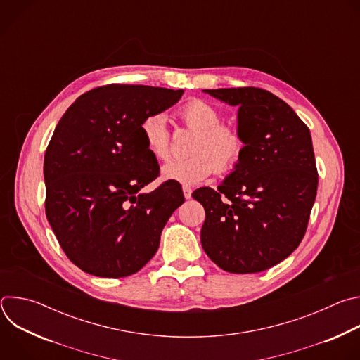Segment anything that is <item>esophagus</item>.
I'll list each match as a JSON object with an SVG mask.
<instances>
[{"mask_svg":"<svg viewBox=\"0 0 360 360\" xmlns=\"http://www.w3.org/2000/svg\"><path fill=\"white\" fill-rule=\"evenodd\" d=\"M182 192H184L185 199H191V198H192V189H191V188L184 186V188H182Z\"/></svg>","mask_w":360,"mask_h":360,"instance_id":"obj_1","label":"esophagus"}]
</instances>
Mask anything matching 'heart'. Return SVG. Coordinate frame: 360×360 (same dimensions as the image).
Listing matches in <instances>:
<instances>
[{
    "label": "heart",
    "mask_w": 360,
    "mask_h": 360,
    "mask_svg": "<svg viewBox=\"0 0 360 360\" xmlns=\"http://www.w3.org/2000/svg\"><path fill=\"white\" fill-rule=\"evenodd\" d=\"M185 127L195 132L185 160L168 161L162 169L165 181L192 186L207 179L214 171L232 172L245 153V139L232 125L222 124L221 112L203 99H192L179 110ZM141 134L150 155L164 161L169 157L171 132L161 112L149 114L141 122Z\"/></svg>",
    "instance_id": "heart-1"
}]
</instances>
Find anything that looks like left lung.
Instances as JSON below:
<instances>
[{
  "instance_id": "1",
  "label": "left lung",
  "mask_w": 360,
  "mask_h": 360,
  "mask_svg": "<svg viewBox=\"0 0 360 360\" xmlns=\"http://www.w3.org/2000/svg\"><path fill=\"white\" fill-rule=\"evenodd\" d=\"M238 107L246 148L218 189L192 196L205 208L200 243L231 274L266 271L299 246L318 189L309 128L285 101L261 88L203 89Z\"/></svg>"
}]
</instances>
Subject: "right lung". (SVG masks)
<instances>
[{"instance_id":"right-lung-1","label":"right lung","mask_w":360,"mask_h":360,"mask_svg":"<svg viewBox=\"0 0 360 360\" xmlns=\"http://www.w3.org/2000/svg\"><path fill=\"white\" fill-rule=\"evenodd\" d=\"M182 94L107 85L82 94L60 120L44 157L45 214L84 272L129 276L157 253L165 224L185 199L174 182L141 192L160 175L141 122L175 105Z\"/></svg>"}]
</instances>
